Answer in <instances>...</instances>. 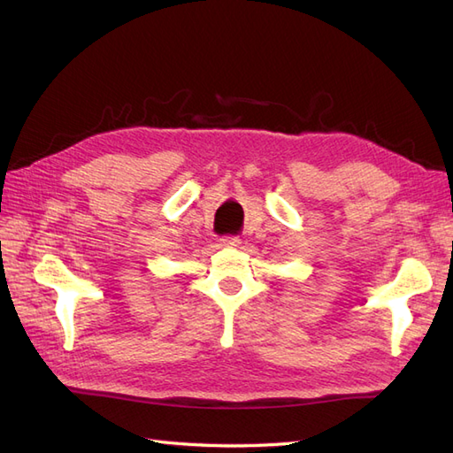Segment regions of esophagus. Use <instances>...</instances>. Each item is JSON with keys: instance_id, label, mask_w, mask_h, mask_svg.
<instances>
[{"instance_id": "34e87169", "label": "esophagus", "mask_w": 453, "mask_h": 453, "mask_svg": "<svg viewBox=\"0 0 453 453\" xmlns=\"http://www.w3.org/2000/svg\"><path fill=\"white\" fill-rule=\"evenodd\" d=\"M220 246L238 248L240 246V238L238 236H223V238H220Z\"/></svg>"}]
</instances>
